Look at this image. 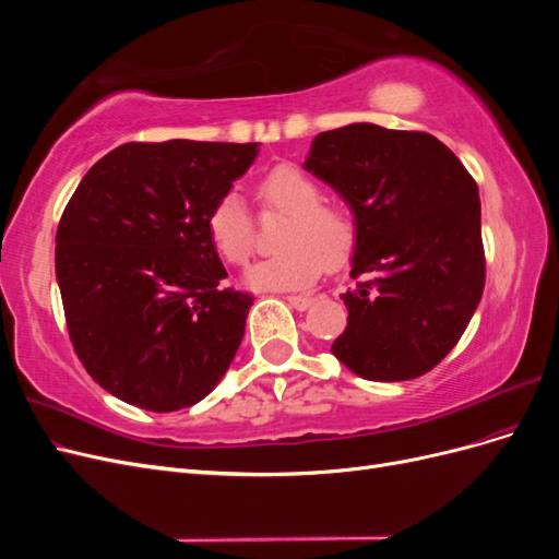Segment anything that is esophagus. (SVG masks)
<instances>
[{
  "label": "esophagus",
  "mask_w": 559,
  "mask_h": 559,
  "mask_svg": "<svg viewBox=\"0 0 559 559\" xmlns=\"http://www.w3.org/2000/svg\"><path fill=\"white\" fill-rule=\"evenodd\" d=\"M286 302H289L292 308H296V310H308L312 302H314V298H308V296H286Z\"/></svg>",
  "instance_id": "1"
}]
</instances>
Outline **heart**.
Instances as JSON below:
<instances>
[{"instance_id": "b5f03b06", "label": "heart", "mask_w": 559, "mask_h": 559, "mask_svg": "<svg viewBox=\"0 0 559 559\" xmlns=\"http://www.w3.org/2000/svg\"><path fill=\"white\" fill-rule=\"evenodd\" d=\"M263 210L286 214L273 257L247 270L251 289L289 292L312 284L321 265H343L357 242V226L345 205L321 200V186L300 167L280 163L257 179ZM210 238L230 265H245L257 251V230L240 193L228 191L207 216Z\"/></svg>"}]
</instances>
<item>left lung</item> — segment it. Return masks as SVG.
<instances>
[{
  "label": "left lung",
  "mask_w": 559,
  "mask_h": 559,
  "mask_svg": "<svg viewBox=\"0 0 559 559\" xmlns=\"http://www.w3.org/2000/svg\"><path fill=\"white\" fill-rule=\"evenodd\" d=\"M357 226L347 326L333 357L364 380L399 382L441 364L485 286L478 186L429 132L352 123L319 132L302 163Z\"/></svg>",
  "instance_id": "8db88e82"
}]
</instances>
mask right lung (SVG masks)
Masks as SVG:
<instances>
[{"instance_id":"1","label":"right lung","mask_w":559,"mask_h":559,"mask_svg":"<svg viewBox=\"0 0 559 559\" xmlns=\"http://www.w3.org/2000/svg\"><path fill=\"white\" fill-rule=\"evenodd\" d=\"M259 144L130 142L81 179L56 235L67 329L88 376L151 413L205 399L238 352L253 298L207 230Z\"/></svg>"}]
</instances>
